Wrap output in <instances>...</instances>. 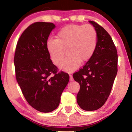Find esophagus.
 <instances>
[{
  "label": "esophagus",
  "mask_w": 132,
  "mask_h": 132,
  "mask_svg": "<svg viewBox=\"0 0 132 132\" xmlns=\"http://www.w3.org/2000/svg\"><path fill=\"white\" fill-rule=\"evenodd\" d=\"M69 77H70V79H69V80H70V81H73V80H74V79H73V77L72 76V75H70V76H69Z\"/></svg>",
  "instance_id": "esophagus-1"
}]
</instances>
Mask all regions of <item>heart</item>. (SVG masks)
<instances>
[{
	"label": "heart",
	"instance_id": "heart-1",
	"mask_svg": "<svg viewBox=\"0 0 132 132\" xmlns=\"http://www.w3.org/2000/svg\"><path fill=\"white\" fill-rule=\"evenodd\" d=\"M56 38L46 41V50L51 61L56 66L62 61L67 50L69 56L63 60L59 68L69 73L77 70L81 62L88 61L97 46V31L90 24L66 26L57 32Z\"/></svg>",
	"mask_w": 132,
	"mask_h": 132
}]
</instances>
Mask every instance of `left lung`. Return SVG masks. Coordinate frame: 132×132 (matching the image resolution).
I'll return each instance as SVG.
<instances>
[{
	"mask_svg": "<svg viewBox=\"0 0 132 132\" xmlns=\"http://www.w3.org/2000/svg\"><path fill=\"white\" fill-rule=\"evenodd\" d=\"M89 23L97 31V46L92 57L73 77L80 86L78 105L92 111L101 108L110 94L118 71V54L107 31L94 21Z\"/></svg>",
	"mask_w": 132,
	"mask_h": 132,
	"instance_id": "8db88e82",
	"label": "left lung"
}]
</instances>
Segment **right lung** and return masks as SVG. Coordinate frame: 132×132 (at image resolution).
<instances>
[{"label":"right lung","mask_w":132,"mask_h":132,"mask_svg":"<svg viewBox=\"0 0 132 132\" xmlns=\"http://www.w3.org/2000/svg\"><path fill=\"white\" fill-rule=\"evenodd\" d=\"M55 28V24L45 22L28 27L17 42L14 57L15 77L23 95L32 108L44 113L57 108L69 81L68 73H57L46 50V41Z\"/></svg>","instance_id":"right-lung-1"}]
</instances>
